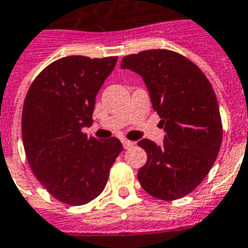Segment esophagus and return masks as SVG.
Returning a JSON list of instances; mask_svg holds the SVG:
<instances>
[{
  "label": "esophagus",
  "instance_id": "obj_1",
  "mask_svg": "<svg viewBox=\"0 0 248 248\" xmlns=\"http://www.w3.org/2000/svg\"><path fill=\"white\" fill-rule=\"evenodd\" d=\"M122 145H124V149H130L134 146V142L130 141V140H122Z\"/></svg>",
  "mask_w": 248,
  "mask_h": 248
}]
</instances>
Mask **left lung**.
Returning a JSON list of instances; mask_svg holds the SVG:
<instances>
[{
    "mask_svg": "<svg viewBox=\"0 0 248 248\" xmlns=\"http://www.w3.org/2000/svg\"><path fill=\"white\" fill-rule=\"evenodd\" d=\"M121 68L141 76L166 131L162 145L148 139L138 142L148 154L139 182L160 200L186 196L206 177L222 145V118L210 81L194 62L168 49L126 56Z\"/></svg>",
    "mask_w": 248,
    "mask_h": 248,
    "instance_id": "8db88e82",
    "label": "left lung"
}]
</instances>
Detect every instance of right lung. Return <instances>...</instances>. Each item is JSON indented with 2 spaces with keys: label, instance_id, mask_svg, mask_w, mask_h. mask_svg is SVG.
<instances>
[{
  "label": "right lung",
  "instance_id": "1",
  "mask_svg": "<svg viewBox=\"0 0 248 248\" xmlns=\"http://www.w3.org/2000/svg\"><path fill=\"white\" fill-rule=\"evenodd\" d=\"M118 57L68 56L52 62L26 93L21 116L25 155L34 176L58 201L84 205L102 194L124 148L117 138L82 132L95 96Z\"/></svg>",
  "mask_w": 248,
  "mask_h": 248
}]
</instances>
